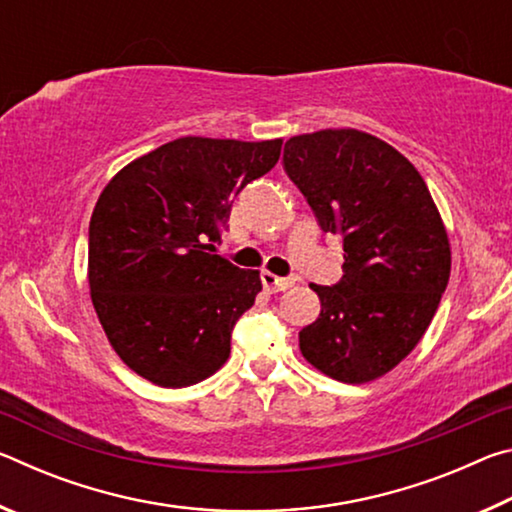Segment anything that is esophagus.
Instances as JSON below:
<instances>
[{"label": "esophagus", "instance_id": "obj_1", "mask_svg": "<svg viewBox=\"0 0 512 512\" xmlns=\"http://www.w3.org/2000/svg\"><path fill=\"white\" fill-rule=\"evenodd\" d=\"M262 284H264V289H266L268 293L287 291L289 287H293V284H296V277H277V275H273V273L264 271V273H262Z\"/></svg>", "mask_w": 512, "mask_h": 512}]
</instances>
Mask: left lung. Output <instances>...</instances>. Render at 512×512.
<instances>
[{
    "instance_id": "8db88e82",
    "label": "left lung",
    "mask_w": 512,
    "mask_h": 512,
    "mask_svg": "<svg viewBox=\"0 0 512 512\" xmlns=\"http://www.w3.org/2000/svg\"><path fill=\"white\" fill-rule=\"evenodd\" d=\"M282 164L323 232L343 239V277L309 284L320 314L300 352L345 384L393 370L427 332L452 271L449 239L418 169L379 137L339 128L296 135Z\"/></svg>"
}]
</instances>
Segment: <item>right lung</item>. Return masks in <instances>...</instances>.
Masks as SVG:
<instances>
[{
	"label": "right lung",
	"mask_w": 512,
	"mask_h": 512,
	"mask_svg": "<svg viewBox=\"0 0 512 512\" xmlns=\"http://www.w3.org/2000/svg\"><path fill=\"white\" fill-rule=\"evenodd\" d=\"M280 151L282 140L180 137L126 164L101 192L90 296L110 345L140 377L183 388L228 361L232 329L262 280L216 246L237 194Z\"/></svg>",
	"instance_id": "add662e5"
}]
</instances>
